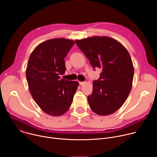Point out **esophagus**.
Wrapping results in <instances>:
<instances>
[{
    "instance_id": "1",
    "label": "esophagus",
    "mask_w": 157,
    "mask_h": 157,
    "mask_svg": "<svg viewBox=\"0 0 157 157\" xmlns=\"http://www.w3.org/2000/svg\"><path fill=\"white\" fill-rule=\"evenodd\" d=\"M79 84H80L81 86H82V85H84V84H85V82H81V81H79Z\"/></svg>"
}]
</instances>
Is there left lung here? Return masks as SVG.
I'll list each match as a JSON object with an SVG mask.
<instances>
[{
  "mask_svg": "<svg viewBox=\"0 0 157 157\" xmlns=\"http://www.w3.org/2000/svg\"><path fill=\"white\" fill-rule=\"evenodd\" d=\"M93 68L102 69L93 90L87 97L91 110L99 116H108L119 109L131 91L134 68L127 49L117 40L105 36L76 40Z\"/></svg>",
  "mask_w": 157,
  "mask_h": 157,
  "instance_id": "obj_1",
  "label": "left lung"
}]
</instances>
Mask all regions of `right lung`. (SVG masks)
<instances>
[{
	"label": "right lung",
	"mask_w": 157,
	"mask_h": 157,
	"mask_svg": "<svg viewBox=\"0 0 157 157\" xmlns=\"http://www.w3.org/2000/svg\"><path fill=\"white\" fill-rule=\"evenodd\" d=\"M75 41L64 38L40 43L31 53L26 69L30 94L40 109L52 116H60L70 109L79 86L76 81L60 79L64 75V58Z\"/></svg>",
	"instance_id": "obj_1"
}]
</instances>
